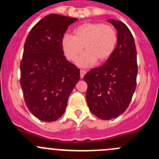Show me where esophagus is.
<instances>
[{"mask_svg": "<svg viewBox=\"0 0 159 159\" xmlns=\"http://www.w3.org/2000/svg\"><path fill=\"white\" fill-rule=\"evenodd\" d=\"M86 71L85 70H83V69H81L80 70V78H83V77L84 76V75H85L86 74Z\"/></svg>", "mask_w": 159, "mask_h": 159, "instance_id": "1", "label": "esophagus"}]
</instances>
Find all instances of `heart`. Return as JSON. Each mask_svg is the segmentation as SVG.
<instances>
[{
    "label": "heart",
    "instance_id": "1",
    "mask_svg": "<svg viewBox=\"0 0 159 159\" xmlns=\"http://www.w3.org/2000/svg\"><path fill=\"white\" fill-rule=\"evenodd\" d=\"M118 41L116 29L102 23H85L73 30V36L65 34L61 39V49L65 57L81 67H90L96 61H106L113 55Z\"/></svg>",
    "mask_w": 159,
    "mask_h": 159
}]
</instances>
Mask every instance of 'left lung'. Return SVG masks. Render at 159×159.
<instances>
[{"mask_svg":"<svg viewBox=\"0 0 159 159\" xmlns=\"http://www.w3.org/2000/svg\"><path fill=\"white\" fill-rule=\"evenodd\" d=\"M109 22L117 30L116 49L104 65L91 69L84 77L87 84L88 107L103 120L117 117L129 107L138 72L136 44L130 30L118 20Z\"/></svg>","mask_w":159,"mask_h":159,"instance_id":"8db88e82","label":"left lung"}]
</instances>
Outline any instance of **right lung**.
<instances>
[{
    "label": "right lung",
    "mask_w": 159,
    "mask_h": 159,
    "mask_svg": "<svg viewBox=\"0 0 159 159\" xmlns=\"http://www.w3.org/2000/svg\"><path fill=\"white\" fill-rule=\"evenodd\" d=\"M76 19L50 14L32 27L20 61V85L26 106L39 120L51 122L66 110L80 69L68 61L61 39Z\"/></svg>",
    "instance_id": "right-lung-1"
}]
</instances>
